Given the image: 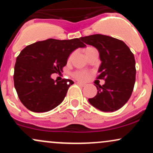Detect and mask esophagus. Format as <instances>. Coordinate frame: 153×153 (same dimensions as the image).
<instances>
[{"label": "esophagus", "mask_w": 153, "mask_h": 153, "mask_svg": "<svg viewBox=\"0 0 153 153\" xmlns=\"http://www.w3.org/2000/svg\"><path fill=\"white\" fill-rule=\"evenodd\" d=\"M77 84L79 85H80V86H82V87H84L86 85L85 83H82V82H77Z\"/></svg>", "instance_id": "esophagus-1"}]
</instances>
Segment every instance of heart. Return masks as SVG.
Segmentation results:
<instances>
[{
	"label": "heart",
	"mask_w": 153,
	"mask_h": 153,
	"mask_svg": "<svg viewBox=\"0 0 153 153\" xmlns=\"http://www.w3.org/2000/svg\"><path fill=\"white\" fill-rule=\"evenodd\" d=\"M94 49V47H88L87 48L85 49V53L86 54L89 51ZM72 55L69 57V59L71 58ZM73 76L75 78H76L77 80H86L88 78H89V73H88L86 71H76L73 73Z\"/></svg>",
	"instance_id": "b5f03b06"
}]
</instances>
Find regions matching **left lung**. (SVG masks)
I'll list each match as a JSON object with an SVG mask.
<instances>
[{
    "instance_id": "8db88e82",
    "label": "left lung",
    "mask_w": 153,
    "mask_h": 153,
    "mask_svg": "<svg viewBox=\"0 0 153 153\" xmlns=\"http://www.w3.org/2000/svg\"><path fill=\"white\" fill-rule=\"evenodd\" d=\"M86 45L99 52L101 64L98 79L105 83L97 88V94L89 103L102 111H114L127 102L134 89L136 77L135 59L130 49L123 41L102 34L81 37Z\"/></svg>"
}]
</instances>
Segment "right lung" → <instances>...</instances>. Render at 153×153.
<instances>
[{"label":"right lung","instance_id":"right-lung-1","mask_svg":"<svg viewBox=\"0 0 153 153\" xmlns=\"http://www.w3.org/2000/svg\"><path fill=\"white\" fill-rule=\"evenodd\" d=\"M85 47L80 38L48 39L26 46L17 57L13 75L16 91L24 106L31 111L46 112L60 104L74 82L54 80L51 75L62 71L70 54Z\"/></svg>","mask_w":153,"mask_h":153}]
</instances>
